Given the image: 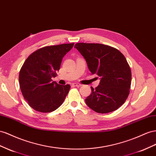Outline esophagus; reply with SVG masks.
Wrapping results in <instances>:
<instances>
[{
	"mask_svg": "<svg viewBox=\"0 0 156 156\" xmlns=\"http://www.w3.org/2000/svg\"><path fill=\"white\" fill-rule=\"evenodd\" d=\"M72 85L73 86V87H81L82 85L81 84H79V83H73L72 84Z\"/></svg>",
	"mask_w": 156,
	"mask_h": 156,
	"instance_id": "obj_1",
	"label": "esophagus"
}]
</instances>
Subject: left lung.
Segmentation results:
<instances>
[{"mask_svg": "<svg viewBox=\"0 0 156 156\" xmlns=\"http://www.w3.org/2000/svg\"><path fill=\"white\" fill-rule=\"evenodd\" d=\"M74 47L85 58L91 73L100 77L99 85L95 89L91 87L87 105L100 113L116 110L127 100L131 84V71L123 54L98 43H79Z\"/></svg>", "mask_w": 156, "mask_h": 156, "instance_id": "8db88e82", "label": "left lung"}]
</instances>
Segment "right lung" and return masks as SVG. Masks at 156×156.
I'll use <instances>...</instances> for the list:
<instances>
[{"instance_id": "right-lung-1", "label": "right lung", "mask_w": 156, "mask_h": 156, "mask_svg": "<svg viewBox=\"0 0 156 156\" xmlns=\"http://www.w3.org/2000/svg\"><path fill=\"white\" fill-rule=\"evenodd\" d=\"M74 43L41 48L26 59L19 74L21 91L29 105L37 112L48 113L60 107L68 94L70 85L52 81L60 70L62 58Z\"/></svg>"}]
</instances>
